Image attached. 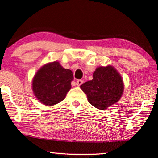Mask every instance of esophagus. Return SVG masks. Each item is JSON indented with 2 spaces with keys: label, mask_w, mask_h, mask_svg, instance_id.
<instances>
[{
  "label": "esophagus",
  "mask_w": 158,
  "mask_h": 158,
  "mask_svg": "<svg viewBox=\"0 0 158 158\" xmlns=\"http://www.w3.org/2000/svg\"><path fill=\"white\" fill-rule=\"evenodd\" d=\"M82 83H83V80H82V79H79V80L76 81V85L80 86Z\"/></svg>",
  "instance_id": "obj_1"
}]
</instances>
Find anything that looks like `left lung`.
<instances>
[{"label":"left lung","mask_w":158,"mask_h":158,"mask_svg":"<svg viewBox=\"0 0 158 158\" xmlns=\"http://www.w3.org/2000/svg\"><path fill=\"white\" fill-rule=\"evenodd\" d=\"M80 88L93 106L105 110L118 102L124 92V85L118 71L113 66L108 65L97 67L92 80L83 83Z\"/></svg>","instance_id":"left-lung-1"}]
</instances>
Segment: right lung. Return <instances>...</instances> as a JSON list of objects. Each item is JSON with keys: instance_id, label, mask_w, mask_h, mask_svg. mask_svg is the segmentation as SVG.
<instances>
[{"instance_id": "obj_1", "label": "right lung", "mask_w": 158, "mask_h": 158, "mask_svg": "<svg viewBox=\"0 0 158 158\" xmlns=\"http://www.w3.org/2000/svg\"><path fill=\"white\" fill-rule=\"evenodd\" d=\"M73 79L70 70L64 68L56 60L50 62L42 66L33 77V92L41 103L52 106L65 98Z\"/></svg>"}]
</instances>
